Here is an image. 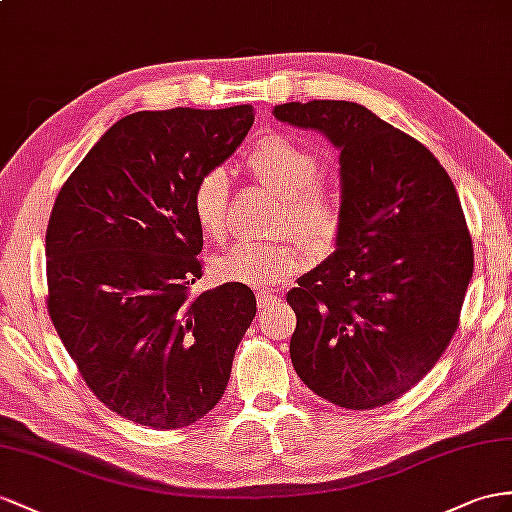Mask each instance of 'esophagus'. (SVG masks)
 <instances>
[{
    "label": "esophagus",
    "instance_id": "1",
    "mask_svg": "<svg viewBox=\"0 0 512 512\" xmlns=\"http://www.w3.org/2000/svg\"><path fill=\"white\" fill-rule=\"evenodd\" d=\"M277 303H279V296L274 294V292H270V290L257 292V307H259V311H266V309L274 307Z\"/></svg>",
    "mask_w": 512,
    "mask_h": 512
}]
</instances>
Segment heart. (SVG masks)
<instances>
[{
  "label": "heart",
  "instance_id": "b5f03b06",
  "mask_svg": "<svg viewBox=\"0 0 512 512\" xmlns=\"http://www.w3.org/2000/svg\"><path fill=\"white\" fill-rule=\"evenodd\" d=\"M248 168L257 181L283 196L279 229H294L316 248L331 246L342 229V192L320 181V160L303 144L287 136H270L248 153ZM229 175L225 168L203 173L192 190L196 225L212 240H222L229 225ZM309 255L294 238L279 242L244 240L229 246L212 261L218 281L242 285H274L305 268Z\"/></svg>",
  "mask_w": 512,
  "mask_h": 512
}]
</instances>
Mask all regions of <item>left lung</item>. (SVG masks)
<instances>
[{"label": "left lung", "mask_w": 512, "mask_h": 512, "mask_svg": "<svg viewBox=\"0 0 512 512\" xmlns=\"http://www.w3.org/2000/svg\"><path fill=\"white\" fill-rule=\"evenodd\" d=\"M339 151L335 251L287 292L294 370L352 411L404 396L435 368L458 326L474 248L450 175L422 142L352 101L274 106Z\"/></svg>", "instance_id": "left-lung-1"}]
</instances>
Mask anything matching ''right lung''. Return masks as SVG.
I'll use <instances>...</instances> for the list:
<instances>
[{
	"label": "right lung",
	"instance_id": "add662e5",
	"mask_svg": "<svg viewBox=\"0 0 512 512\" xmlns=\"http://www.w3.org/2000/svg\"><path fill=\"white\" fill-rule=\"evenodd\" d=\"M255 114L175 108L114 123L77 166L47 225V309L90 391L131 422L175 430L222 398L251 326V287L199 296L192 190L240 147Z\"/></svg>",
	"mask_w": 512,
	"mask_h": 512
}]
</instances>
